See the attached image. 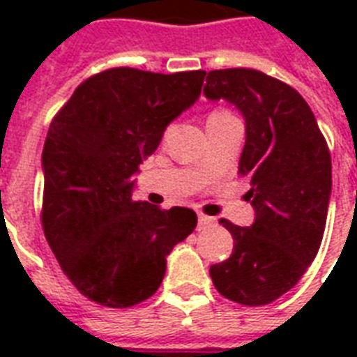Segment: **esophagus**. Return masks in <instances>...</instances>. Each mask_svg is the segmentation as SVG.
Returning a JSON list of instances; mask_svg holds the SVG:
<instances>
[{
	"label": "esophagus",
	"mask_w": 357,
	"mask_h": 357,
	"mask_svg": "<svg viewBox=\"0 0 357 357\" xmlns=\"http://www.w3.org/2000/svg\"><path fill=\"white\" fill-rule=\"evenodd\" d=\"M215 218L207 217L204 213H198V224H200V228H209V226H215Z\"/></svg>",
	"instance_id": "1"
}]
</instances>
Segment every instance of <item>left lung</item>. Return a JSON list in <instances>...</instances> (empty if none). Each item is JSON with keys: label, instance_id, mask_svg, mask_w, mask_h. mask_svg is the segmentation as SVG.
Masks as SVG:
<instances>
[{"label": "left lung", "instance_id": "left-lung-1", "mask_svg": "<svg viewBox=\"0 0 357 357\" xmlns=\"http://www.w3.org/2000/svg\"><path fill=\"white\" fill-rule=\"evenodd\" d=\"M204 94L243 114L238 174L250 178L244 198L255 211L250 228L220 220L234 252L209 274L218 293L237 304H271L298 283L321 248L332 195L330 150L304 98L263 72L213 70Z\"/></svg>", "mask_w": 357, "mask_h": 357}]
</instances>
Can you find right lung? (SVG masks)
Here are the masks:
<instances>
[{
    "label": "right lung",
    "mask_w": 357,
    "mask_h": 357,
    "mask_svg": "<svg viewBox=\"0 0 357 357\" xmlns=\"http://www.w3.org/2000/svg\"><path fill=\"white\" fill-rule=\"evenodd\" d=\"M204 77V70H105L83 81L50 126L44 235L74 287L96 304L131 307L150 298L168 254L195 231L192 209L133 202V176L168 123L200 98Z\"/></svg>",
    "instance_id": "right-lung-1"
}]
</instances>
